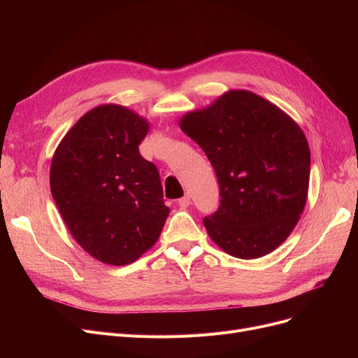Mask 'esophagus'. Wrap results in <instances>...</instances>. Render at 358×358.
<instances>
[{
	"label": "esophagus",
	"mask_w": 358,
	"mask_h": 358,
	"mask_svg": "<svg viewBox=\"0 0 358 358\" xmlns=\"http://www.w3.org/2000/svg\"><path fill=\"white\" fill-rule=\"evenodd\" d=\"M190 203H192V197H190L189 194H185L184 197H181V199L178 200V204L181 206V208H189Z\"/></svg>",
	"instance_id": "esophagus-1"
}]
</instances>
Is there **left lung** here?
Returning a JSON list of instances; mask_svg holds the SVG:
<instances>
[{
	"label": "left lung",
	"instance_id": "left-lung-1",
	"mask_svg": "<svg viewBox=\"0 0 358 358\" xmlns=\"http://www.w3.org/2000/svg\"><path fill=\"white\" fill-rule=\"evenodd\" d=\"M178 124L204 150L217 177L219 209L203 219L212 241L242 259L280 247L308 200L310 150L303 130L247 90L222 94Z\"/></svg>",
	"mask_w": 358,
	"mask_h": 358
}]
</instances>
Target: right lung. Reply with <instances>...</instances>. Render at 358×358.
<instances>
[{"mask_svg": "<svg viewBox=\"0 0 358 358\" xmlns=\"http://www.w3.org/2000/svg\"><path fill=\"white\" fill-rule=\"evenodd\" d=\"M149 123L119 104L87 111L56 148L50 192L80 247L108 266L136 261L161 235L169 208L139 145Z\"/></svg>", "mask_w": 358, "mask_h": 358, "instance_id": "obj_1", "label": "right lung"}]
</instances>
